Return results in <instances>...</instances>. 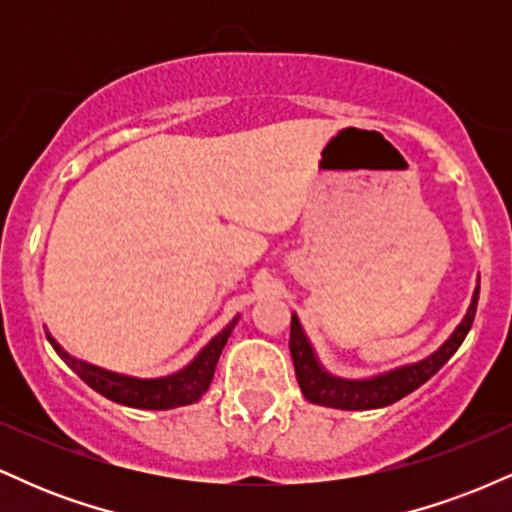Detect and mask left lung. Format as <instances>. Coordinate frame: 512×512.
Here are the masks:
<instances>
[{
	"label": "left lung",
	"mask_w": 512,
	"mask_h": 512,
	"mask_svg": "<svg viewBox=\"0 0 512 512\" xmlns=\"http://www.w3.org/2000/svg\"><path fill=\"white\" fill-rule=\"evenodd\" d=\"M479 303V286L472 296V305H469L464 320L457 325V330L450 334L436 354H431L424 361L411 363V366L390 370V373L375 375L368 380H344L334 378L325 368L317 363L313 346H310L308 337H305L301 322L296 315H291V339L289 349L293 358V368H296V380L301 385V392L305 399L313 404H322V407L332 409H380L387 404H395L397 399L407 397L416 387H421L428 378L438 373L440 368L448 363V358L460 349V344L472 330L474 315H477Z\"/></svg>",
	"instance_id": "left-lung-1"
}]
</instances>
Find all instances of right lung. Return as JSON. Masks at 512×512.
I'll list each match as a JSON object with an SVG mask.
<instances>
[{"mask_svg": "<svg viewBox=\"0 0 512 512\" xmlns=\"http://www.w3.org/2000/svg\"><path fill=\"white\" fill-rule=\"evenodd\" d=\"M238 317L216 334L211 342L199 351L195 361L187 368H182L180 373L168 375V378H154V380H139L129 378V375H117L110 370H103L91 363L76 361L74 356H69L55 339L50 337L52 349L60 354V358L67 363L69 368L79 375L88 387H93L96 392H101L103 397L113 399L117 404H125V407L134 409H173V407H185V404L197 402L204 392L209 390L211 378H214L216 361H219L223 346H226L228 337H231L233 327H236Z\"/></svg>", "mask_w": 512, "mask_h": 512, "instance_id": "add662e5", "label": "right lung"}]
</instances>
